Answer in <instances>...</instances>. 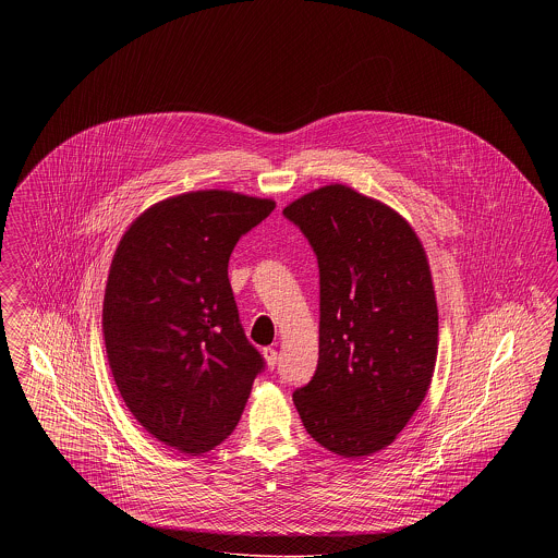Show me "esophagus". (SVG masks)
<instances>
[{"label": "esophagus", "mask_w": 558, "mask_h": 558, "mask_svg": "<svg viewBox=\"0 0 558 558\" xmlns=\"http://www.w3.org/2000/svg\"><path fill=\"white\" fill-rule=\"evenodd\" d=\"M264 357H266L267 368L274 371L278 366V351L274 347H266L264 349Z\"/></svg>", "instance_id": "esophagus-1"}]
</instances>
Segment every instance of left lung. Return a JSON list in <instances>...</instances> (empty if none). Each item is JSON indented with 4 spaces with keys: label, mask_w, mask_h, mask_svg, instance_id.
I'll return each instance as SVG.
<instances>
[{
    "label": "left lung",
    "mask_w": 558,
    "mask_h": 558,
    "mask_svg": "<svg viewBox=\"0 0 558 558\" xmlns=\"http://www.w3.org/2000/svg\"><path fill=\"white\" fill-rule=\"evenodd\" d=\"M319 267V357L292 393L305 430L343 458L393 444L430 387L439 316L425 248L380 201L330 184L284 209Z\"/></svg>",
    "instance_id": "left-lung-1"
}]
</instances>
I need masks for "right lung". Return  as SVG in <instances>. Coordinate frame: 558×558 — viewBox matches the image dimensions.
I'll return each mask as SVG.
<instances>
[{
  "label": "right lung",
  "mask_w": 558,
  "mask_h": 558,
  "mask_svg": "<svg viewBox=\"0 0 558 558\" xmlns=\"http://www.w3.org/2000/svg\"><path fill=\"white\" fill-rule=\"evenodd\" d=\"M276 203L198 190L142 213L108 274V364L133 418L160 444L198 456L239 425L264 357L244 337L228 262Z\"/></svg>",
  "instance_id": "1"
}]
</instances>
